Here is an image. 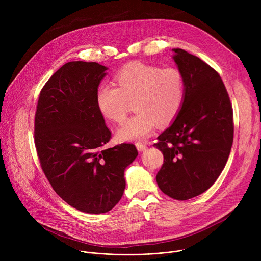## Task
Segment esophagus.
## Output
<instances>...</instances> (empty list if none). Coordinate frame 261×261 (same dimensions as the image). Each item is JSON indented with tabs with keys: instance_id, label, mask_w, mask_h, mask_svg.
I'll return each instance as SVG.
<instances>
[{
	"instance_id": "1",
	"label": "esophagus",
	"mask_w": 261,
	"mask_h": 261,
	"mask_svg": "<svg viewBox=\"0 0 261 261\" xmlns=\"http://www.w3.org/2000/svg\"><path fill=\"white\" fill-rule=\"evenodd\" d=\"M136 147H137V150L139 152H143V151H145L146 148H147V145L142 143V142H138V143H136Z\"/></svg>"
}]
</instances>
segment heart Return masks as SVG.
Masks as SVG:
<instances>
[{
  "mask_svg": "<svg viewBox=\"0 0 261 261\" xmlns=\"http://www.w3.org/2000/svg\"><path fill=\"white\" fill-rule=\"evenodd\" d=\"M116 83L118 88L106 84L98 89L97 105L103 117L122 123L134 104L137 113L118 129L120 140L146 139L158 123H171L181 108L184 79L175 68L132 63L117 74Z\"/></svg>",
  "mask_w": 261,
  "mask_h": 261,
  "instance_id": "b5f03b06",
  "label": "heart"
}]
</instances>
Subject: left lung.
I'll use <instances>...</instances> for the list:
<instances>
[{
    "label": "left lung",
    "instance_id": "obj_1",
    "mask_svg": "<svg viewBox=\"0 0 261 261\" xmlns=\"http://www.w3.org/2000/svg\"><path fill=\"white\" fill-rule=\"evenodd\" d=\"M172 50L185 95L175 120L154 144L164 156L156 180L164 194L187 200L205 192L224 169L233 141V114L217 71L184 49Z\"/></svg>",
    "mask_w": 261,
    "mask_h": 261
}]
</instances>
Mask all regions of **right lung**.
Returning <instances> with one entry per match:
<instances>
[{"label":"right lung","mask_w":261,"mask_h":261,"mask_svg":"<svg viewBox=\"0 0 261 261\" xmlns=\"http://www.w3.org/2000/svg\"><path fill=\"white\" fill-rule=\"evenodd\" d=\"M108 68L75 61L62 66L40 92L35 145L42 170L69 205L102 214L121 200L125 169L138 153L134 144L105 147L111 133L97 105Z\"/></svg>","instance_id":"obj_1"}]
</instances>
